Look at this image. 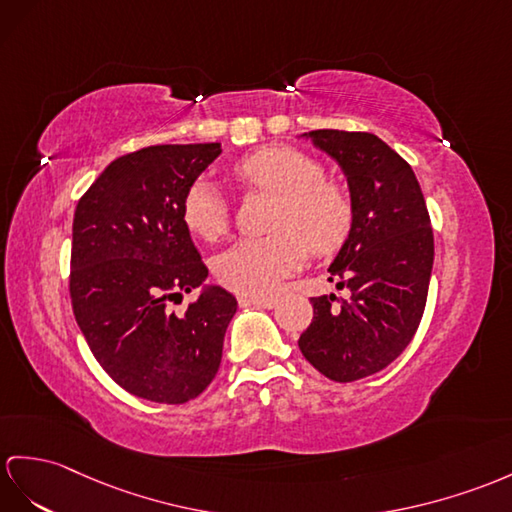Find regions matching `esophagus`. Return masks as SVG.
<instances>
[{"mask_svg": "<svg viewBox=\"0 0 512 512\" xmlns=\"http://www.w3.org/2000/svg\"><path fill=\"white\" fill-rule=\"evenodd\" d=\"M239 302L245 306V304H252V306H258V308H273L278 302L273 297H258V295H241Z\"/></svg>", "mask_w": 512, "mask_h": 512, "instance_id": "esophagus-1", "label": "esophagus"}]
</instances>
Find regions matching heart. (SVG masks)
Here are the masks:
<instances>
[{
    "mask_svg": "<svg viewBox=\"0 0 512 512\" xmlns=\"http://www.w3.org/2000/svg\"><path fill=\"white\" fill-rule=\"evenodd\" d=\"M247 189L276 197L263 239H245L217 260L219 280L230 289L265 297L278 291L306 256L339 249L352 228L350 193L321 178V165L293 147H260L234 165ZM182 219L204 241H219L230 228V208L217 186L199 178L184 193Z\"/></svg>",
    "mask_w": 512,
    "mask_h": 512,
    "instance_id": "b5f03b06",
    "label": "heart"
}]
</instances>
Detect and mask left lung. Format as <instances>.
<instances>
[{
  "label": "left lung",
  "instance_id": "obj_1",
  "mask_svg": "<svg viewBox=\"0 0 512 512\" xmlns=\"http://www.w3.org/2000/svg\"><path fill=\"white\" fill-rule=\"evenodd\" d=\"M341 167L350 189V234L330 263V282L350 291L313 297L299 350L323 376L354 382L400 356L419 328L434 263V236L415 171L376 134L304 132Z\"/></svg>",
  "mask_w": 512,
  "mask_h": 512
}]
</instances>
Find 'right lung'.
Returning a JSON list of instances; mask_svg holds the SVG:
<instances>
[{"mask_svg": "<svg viewBox=\"0 0 512 512\" xmlns=\"http://www.w3.org/2000/svg\"><path fill=\"white\" fill-rule=\"evenodd\" d=\"M221 143L154 145L112 160L73 215L71 306L97 363L128 393L184 404L213 382L236 299L182 219L189 186ZM202 288L184 316L166 302Z\"/></svg>", "mask_w": 512, "mask_h": 512, "instance_id": "obj_1", "label": "right lung"}]
</instances>
